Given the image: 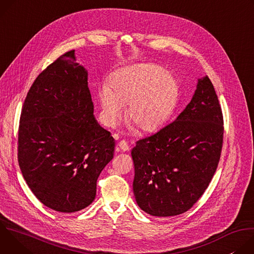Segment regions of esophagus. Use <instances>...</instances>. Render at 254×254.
Returning a JSON list of instances; mask_svg holds the SVG:
<instances>
[{
	"instance_id": "obj_1",
	"label": "esophagus",
	"mask_w": 254,
	"mask_h": 254,
	"mask_svg": "<svg viewBox=\"0 0 254 254\" xmlns=\"http://www.w3.org/2000/svg\"><path fill=\"white\" fill-rule=\"evenodd\" d=\"M118 147L123 151V152H127V151H129L130 147L129 144L126 141V140H121L119 143H118Z\"/></svg>"
}]
</instances>
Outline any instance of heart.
I'll use <instances>...</instances> for the list:
<instances>
[{"instance_id":"obj_1","label":"heart","mask_w":254,"mask_h":254,"mask_svg":"<svg viewBox=\"0 0 254 254\" xmlns=\"http://www.w3.org/2000/svg\"><path fill=\"white\" fill-rule=\"evenodd\" d=\"M102 117L107 126L115 127L127 105V120L140 130L160 128L172 114L178 98L175 78L155 64H135L114 75L110 87L98 95Z\"/></svg>"}]
</instances>
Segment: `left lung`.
<instances>
[{
    "label": "left lung",
    "mask_w": 254,
    "mask_h": 254,
    "mask_svg": "<svg viewBox=\"0 0 254 254\" xmlns=\"http://www.w3.org/2000/svg\"><path fill=\"white\" fill-rule=\"evenodd\" d=\"M223 116L208 76L178 118L131 150L133 194L146 213L169 217L188 211L203 195L218 166Z\"/></svg>",
    "instance_id": "1"
}]
</instances>
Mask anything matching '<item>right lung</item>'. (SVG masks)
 <instances>
[{"mask_svg": "<svg viewBox=\"0 0 254 254\" xmlns=\"http://www.w3.org/2000/svg\"><path fill=\"white\" fill-rule=\"evenodd\" d=\"M87 76L74 50L61 55L33 82L20 118L22 175L41 203L63 213L93 202L97 178L114 158L115 139L93 116Z\"/></svg>", "mask_w": 254, "mask_h": 254, "instance_id": "1", "label": "right lung"}]
</instances>
